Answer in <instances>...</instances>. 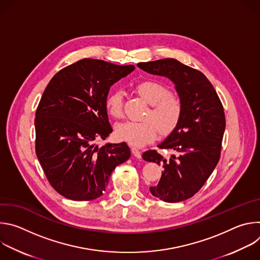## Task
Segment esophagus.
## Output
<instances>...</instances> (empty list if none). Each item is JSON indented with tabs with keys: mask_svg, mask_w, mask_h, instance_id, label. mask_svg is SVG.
Instances as JSON below:
<instances>
[{
	"mask_svg": "<svg viewBox=\"0 0 260 260\" xmlns=\"http://www.w3.org/2000/svg\"><path fill=\"white\" fill-rule=\"evenodd\" d=\"M132 153L134 154L135 157L137 158H141L142 157V154H141V151H139L137 148H132Z\"/></svg>",
	"mask_w": 260,
	"mask_h": 260,
	"instance_id": "34e87169",
	"label": "esophagus"
}]
</instances>
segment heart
I'll use <instances>...</instances> for the list:
<instances>
[{
    "label": "heart",
    "instance_id": "1",
    "mask_svg": "<svg viewBox=\"0 0 260 260\" xmlns=\"http://www.w3.org/2000/svg\"><path fill=\"white\" fill-rule=\"evenodd\" d=\"M138 94L148 104L143 121H124L115 127V137L135 147H142L155 140L157 132L161 135L172 133L179 124L183 114L181 99L171 93L169 88L156 80H142L135 86ZM108 114L113 118H121L122 93L111 92L105 101Z\"/></svg>",
    "mask_w": 260,
    "mask_h": 260
}]
</instances>
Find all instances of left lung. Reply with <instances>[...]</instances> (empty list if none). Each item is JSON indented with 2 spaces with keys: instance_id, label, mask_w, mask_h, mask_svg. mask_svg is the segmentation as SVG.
Instances as JSON below:
<instances>
[{
  "instance_id": "obj_1",
  "label": "left lung",
  "mask_w": 260,
  "mask_h": 260,
  "mask_svg": "<svg viewBox=\"0 0 260 260\" xmlns=\"http://www.w3.org/2000/svg\"><path fill=\"white\" fill-rule=\"evenodd\" d=\"M143 71L169 78L183 104V114L176 128L157 147L171 151L169 158L156 150H148L146 161L164 165L156 186L150 187L155 198L178 203L193 197L216 168L225 129L221 101L204 74L175 58L139 62Z\"/></svg>"
}]
</instances>
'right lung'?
I'll use <instances>...</instances> for the list:
<instances>
[{
	"mask_svg": "<svg viewBox=\"0 0 260 260\" xmlns=\"http://www.w3.org/2000/svg\"><path fill=\"white\" fill-rule=\"evenodd\" d=\"M135 70L83 58L52 77L36 111V154L51 186L72 201L101 197L114 169L131 157L126 143H93L112 133L105 101Z\"/></svg>",
	"mask_w": 260,
	"mask_h": 260,
	"instance_id": "right-lung-1",
	"label": "right lung"
}]
</instances>
